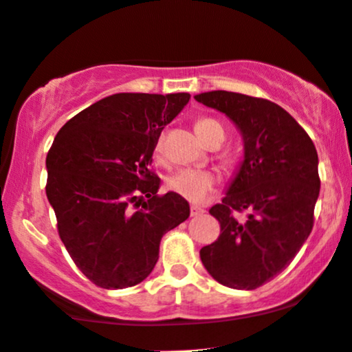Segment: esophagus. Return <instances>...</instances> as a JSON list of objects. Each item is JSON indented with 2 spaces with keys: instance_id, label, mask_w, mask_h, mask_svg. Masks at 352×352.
Segmentation results:
<instances>
[{
  "instance_id": "1",
  "label": "esophagus",
  "mask_w": 352,
  "mask_h": 352,
  "mask_svg": "<svg viewBox=\"0 0 352 352\" xmlns=\"http://www.w3.org/2000/svg\"><path fill=\"white\" fill-rule=\"evenodd\" d=\"M204 208L202 207H199V206H190V215L192 217H199V215H202L204 214Z\"/></svg>"
}]
</instances>
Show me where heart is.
<instances>
[{"instance_id": "b5f03b06", "label": "heart", "mask_w": 352, "mask_h": 352, "mask_svg": "<svg viewBox=\"0 0 352 352\" xmlns=\"http://www.w3.org/2000/svg\"><path fill=\"white\" fill-rule=\"evenodd\" d=\"M194 130L197 137L208 144L214 137L220 135L226 138V132H223V126L220 125L217 120L214 118H200L197 120ZM155 152H162V138H158L155 145ZM217 185V177L215 173L208 172V170H197V168H182L177 173H173L172 177L167 180V187L175 194H179L184 199L190 200V202H202L208 195L212 194V190Z\"/></svg>"}]
</instances>
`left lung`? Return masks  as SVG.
Wrapping results in <instances>:
<instances>
[{"label":"left lung","mask_w":352,"mask_h":352,"mask_svg":"<svg viewBox=\"0 0 352 352\" xmlns=\"http://www.w3.org/2000/svg\"><path fill=\"white\" fill-rule=\"evenodd\" d=\"M194 98L226 115L244 142L222 204L210 208L220 235L200 249V258L217 283L257 289L291 264L311 234L320 188L318 152L302 126L269 100L223 90ZM244 210L241 223L233 214Z\"/></svg>","instance_id":"8db88e82"}]
</instances>
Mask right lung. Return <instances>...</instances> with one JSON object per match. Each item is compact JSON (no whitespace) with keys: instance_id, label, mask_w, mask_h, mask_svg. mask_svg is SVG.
I'll return each instance as SVG.
<instances>
[{"instance_id":"add662e5","label":"right lung","mask_w":352,"mask_h":352,"mask_svg":"<svg viewBox=\"0 0 352 352\" xmlns=\"http://www.w3.org/2000/svg\"><path fill=\"white\" fill-rule=\"evenodd\" d=\"M188 94H115L68 120L46 157V197L58 234L85 276L103 289L148 277L165 232L188 219L175 192L158 195L148 170L162 130Z\"/></svg>"}]
</instances>
